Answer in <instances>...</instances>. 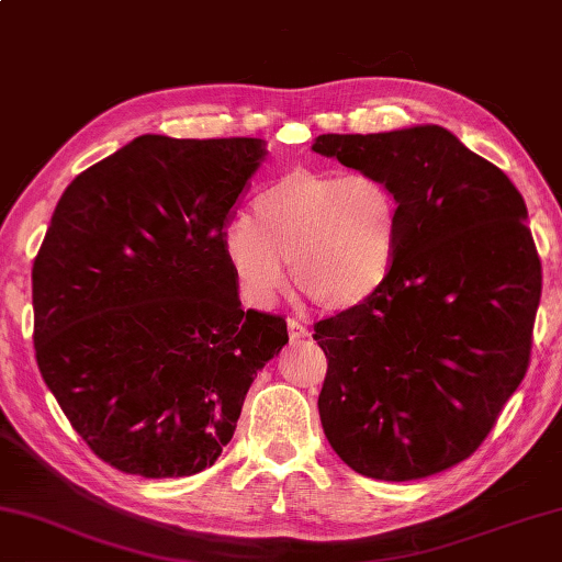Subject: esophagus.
Segmentation results:
<instances>
[{
  "label": "esophagus",
  "instance_id": "esophagus-1",
  "mask_svg": "<svg viewBox=\"0 0 562 562\" xmlns=\"http://www.w3.org/2000/svg\"><path fill=\"white\" fill-rule=\"evenodd\" d=\"M289 335H291L293 342H299V340H303V337L311 335L308 325H305L301 317H289Z\"/></svg>",
  "mask_w": 562,
  "mask_h": 562
}]
</instances>
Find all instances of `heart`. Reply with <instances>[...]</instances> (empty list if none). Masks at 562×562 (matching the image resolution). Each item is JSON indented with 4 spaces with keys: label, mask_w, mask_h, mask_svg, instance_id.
I'll return each instance as SVG.
<instances>
[{
    "label": "heart",
    "mask_w": 562,
    "mask_h": 562,
    "mask_svg": "<svg viewBox=\"0 0 562 562\" xmlns=\"http://www.w3.org/2000/svg\"><path fill=\"white\" fill-rule=\"evenodd\" d=\"M401 237V205L384 178L291 168L251 200V217L222 229V254L241 301L269 308L293 283L327 311L364 303L386 283Z\"/></svg>",
    "instance_id": "1"
}]
</instances>
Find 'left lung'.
Returning <instances> with one entry per match:
<instances>
[{
  "label": "left lung",
  "instance_id": "obj_1",
  "mask_svg": "<svg viewBox=\"0 0 562 562\" xmlns=\"http://www.w3.org/2000/svg\"><path fill=\"white\" fill-rule=\"evenodd\" d=\"M313 151L384 178L401 205L386 283L315 323L325 438L364 477H430L482 446L526 376L543 281L526 203L438 124L323 134Z\"/></svg>",
  "mask_w": 562,
  "mask_h": 562
}]
</instances>
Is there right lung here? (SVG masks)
<instances>
[{
	"mask_svg": "<svg viewBox=\"0 0 562 562\" xmlns=\"http://www.w3.org/2000/svg\"><path fill=\"white\" fill-rule=\"evenodd\" d=\"M267 142L144 134L72 181L31 271L36 362L100 460L139 477L213 468L281 315L241 311L222 229Z\"/></svg>",
	"mask_w": 562,
	"mask_h": 562,
	"instance_id": "1",
	"label": "right lung"
}]
</instances>
